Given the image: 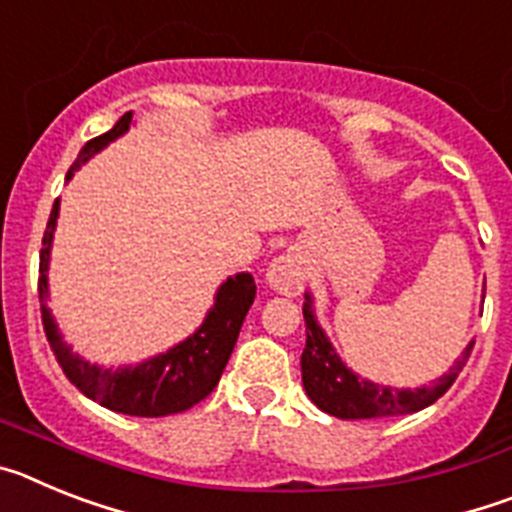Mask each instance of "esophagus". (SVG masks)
<instances>
[{
	"label": "esophagus",
	"instance_id": "1",
	"mask_svg": "<svg viewBox=\"0 0 512 512\" xmlns=\"http://www.w3.org/2000/svg\"><path fill=\"white\" fill-rule=\"evenodd\" d=\"M266 282H269V287H274L287 297L300 295L307 282V264L302 259V253L287 251L277 256V259L271 261L269 271H266Z\"/></svg>",
	"mask_w": 512,
	"mask_h": 512
}]
</instances>
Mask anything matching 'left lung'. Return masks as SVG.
<instances>
[{
	"mask_svg": "<svg viewBox=\"0 0 512 512\" xmlns=\"http://www.w3.org/2000/svg\"><path fill=\"white\" fill-rule=\"evenodd\" d=\"M305 351H302V384L305 392L323 413L336 415L341 420H364V418H392V415H408L428 408L443 392L449 390L461 369L467 366L474 341L464 348L461 359L443 374L431 387H415V390H395L374 384L369 379H359L341 359L336 348L330 346L328 336L315 320L312 312V297L305 295Z\"/></svg>",
	"mask_w": 512,
	"mask_h": 512,
	"instance_id": "8db88e82",
	"label": "left lung"
}]
</instances>
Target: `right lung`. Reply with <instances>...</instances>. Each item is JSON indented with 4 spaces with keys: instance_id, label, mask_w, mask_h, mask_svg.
<instances>
[{
    "instance_id": "right-lung-1",
    "label": "right lung",
    "mask_w": 512,
    "mask_h": 512,
    "mask_svg": "<svg viewBox=\"0 0 512 512\" xmlns=\"http://www.w3.org/2000/svg\"><path fill=\"white\" fill-rule=\"evenodd\" d=\"M130 122H133V112H125L115 122V128L89 140L76 156L69 174H66V182L81 164H87L94 153L102 151L115 138H120L130 128ZM56 217L58 200L53 202L48 228L43 233L38 295L45 336H48L53 354H56L58 364H61L63 374L69 377V382L74 384L76 390L84 392L89 400L99 402L107 410L138 415V418H161V415L184 413L200 400H205L223 377V369L228 364L230 354H233V346L238 341L248 307L253 305V297H256V282H253L251 274H235L228 282L220 284L215 305L207 312L205 323L194 330L187 341L138 366L102 369V366L84 361L63 343L56 320H53L51 310L45 307V300H48V261H51Z\"/></svg>"
}]
</instances>
